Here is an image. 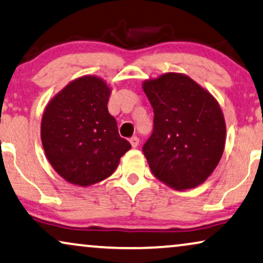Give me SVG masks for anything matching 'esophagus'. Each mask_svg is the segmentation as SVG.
Here are the masks:
<instances>
[{"instance_id": "obj_1", "label": "esophagus", "mask_w": 263, "mask_h": 263, "mask_svg": "<svg viewBox=\"0 0 263 263\" xmlns=\"http://www.w3.org/2000/svg\"><path fill=\"white\" fill-rule=\"evenodd\" d=\"M129 141H130L132 146H133V148H136V147L139 146L140 140H139V138H136V136H133V138H132L130 140H129Z\"/></svg>"}]
</instances>
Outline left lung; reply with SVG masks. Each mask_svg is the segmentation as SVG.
Segmentation results:
<instances>
[{
    "mask_svg": "<svg viewBox=\"0 0 263 263\" xmlns=\"http://www.w3.org/2000/svg\"><path fill=\"white\" fill-rule=\"evenodd\" d=\"M154 112V128L143 145L152 174L165 185L186 190L202 184L225 148L226 124L218 100L182 73L142 82Z\"/></svg>",
    "mask_w": 263,
    "mask_h": 263,
    "instance_id": "8db88e82",
    "label": "left lung"
}]
</instances>
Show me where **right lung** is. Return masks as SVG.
<instances>
[{
	"instance_id": "1",
	"label": "right lung",
	"mask_w": 263,
	"mask_h": 263,
	"mask_svg": "<svg viewBox=\"0 0 263 263\" xmlns=\"http://www.w3.org/2000/svg\"><path fill=\"white\" fill-rule=\"evenodd\" d=\"M110 86L96 75L70 81L45 106L41 123L43 148L64 181L85 188L114 174L132 148L118 134L107 110Z\"/></svg>"
}]
</instances>
